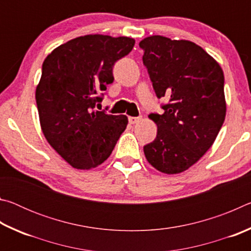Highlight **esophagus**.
Returning <instances> with one entry per match:
<instances>
[{
    "label": "esophagus",
    "mask_w": 251,
    "mask_h": 251,
    "mask_svg": "<svg viewBox=\"0 0 251 251\" xmlns=\"http://www.w3.org/2000/svg\"><path fill=\"white\" fill-rule=\"evenodd\" d=\"M142 120V117L141 116H137V117H134V116H129L128 117V122H129V124H137V123Z\"/></svg>",
    "instance_id": "esophagus-1"
}]
</instances>
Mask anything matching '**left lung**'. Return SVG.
<instances>
[{
    "label": "left lung",
    "instance_id": "left-lung-1",
    "mask_svg": "<svg viewBox=\"0 0 251 251\" xmlns=\"http://www.w3.org/2000/svg\"><path fill=\"white\" fill-rule=\"evenodd\" d=\"M139 48L156 96L169 100L161 115L148 116L156 123L157 136L144 146V154L157 171L179 174L201 158L224 124V72L190 41L152 35Z\"/></svg>",
    "mask_w": 251,
    "mask_h": 251
}]
</instances>
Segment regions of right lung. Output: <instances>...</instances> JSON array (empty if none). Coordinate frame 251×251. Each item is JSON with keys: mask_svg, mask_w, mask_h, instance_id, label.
Masks as SVG:
<instances>
[{"mask_svg": "<svg viewBox=\"0 0 251 251\" xmlns=\"http://www.w3.org/2000/svg\"><path fill=\"white\" fill-rule=\"evenodd\" d=\"M134 45L130 37L91 34L59 45L44 59L35 92L41 128L74 168L104 163L126 129L127 116L109 115L95 106L113 83L115 62Z\"/></svg>", "mask_w": 251, "mask_h": 251, "instance_id": "1", "label": "right lung"}]
</instances>
